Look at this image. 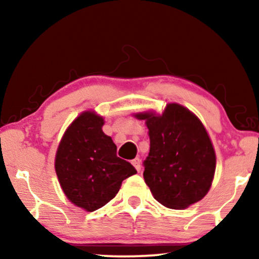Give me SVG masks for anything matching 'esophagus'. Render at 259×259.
<instances>
[{"instance_id":"esophagus-1","label":"esophagus","mask_w":259,"mask_h":259,"mask_svg":"<svg viewBox=\"0 0 259 259\" xmlns=\"http://www.w3.org/2000/svg\"><path fill=\"white\" fill-rule=\"evenodd\" d=\"M132 165L134 166V167H136V169H137L138 172H140V169H141V161H140L139 158L133 159V160H132Z\"/></svg>"}]
</instances>
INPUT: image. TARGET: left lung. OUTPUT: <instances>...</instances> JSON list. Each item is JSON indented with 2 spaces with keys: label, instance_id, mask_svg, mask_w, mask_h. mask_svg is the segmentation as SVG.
Masks as SVG:
<instances>
[{
  "label": "left lung",
  "instance_id": "obj_1",
  "mask_svg": "<svg viewBox=\"0 0 259 259\" xmlns=\"http://www.w3.org/2000/svg\"><path fill=\"white\" fill-rule=\"evenodd\" d=\"M136 116L146 120L148 127L144 179L154 199L169 208H185L203 199L213 180L215 154L200 120L178 104H168L162 115Z\"/></svg>",
  "mask_w": 259,
  "mask_h": 259
}]
</instances>
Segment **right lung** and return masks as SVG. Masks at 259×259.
<instances>
[{"instance_id":"right-lung-1","label":"right lung","mask_w":259,"mask_h":259,"mask_svg":"<svg viewBox=\"0 0 259 259\" xmlns=\"http://www.w3.org/2000/svg\"><path fill=\"white\" fill-rule=\"evenodd\" d=\"M104 119L84 112L72 122L59 145L55 171L67 198L86 211L112 200L122 180L136 175L131 162L116 155L112 138L102 132Z\"/></svg>"}]
</instances>
